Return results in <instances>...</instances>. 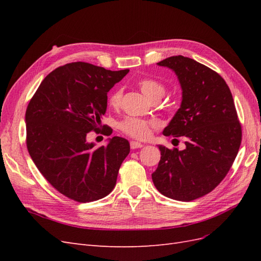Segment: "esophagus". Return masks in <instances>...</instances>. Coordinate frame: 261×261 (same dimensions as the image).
I'll return each mask as SVG.
<instances>
[{
    "label": "esophagus",
    "instance_id": "obj_1",
    "mask_svg": "<svg viewBox=\"0 0 261 261\" xmlns=\"http://www.w3.org/2000/svg\"><path fill=\"white\" fill-rule=\"evenodd\" d=\"M144 145L138 143V141H130V148L132 149H138V148H141Z\"/></svg>",
    "mask_w": 261,
    "mask_h": 261
}]
</instances>
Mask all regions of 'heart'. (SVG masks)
I'll return each mask as SVG.
<instances>
[{"label": "heart", "mask_w": 261, "mask_h": 261, "mask_svg": "<svg viewBox=\"0 0 261 261\" xmlns=\"http://www.w3.org/2000/svg\"><path fill=\"white\" fill-rule=\"evenodd\" d=\"M137 85L141 92L152 101L161 99L165 92L164 85L159 81L153 80V78H141V80L137 82ZM122 96V89L114 88L108 96L109 107H111L113 109L120 107ZM156 127L158 124L155 122L144 120V118L138 117H126L118 124V128H120L124 134H126V135L140 140L147 139L150 136V134H151V129Z\"/></svg>", "instance_id": "1"}]
</instances>
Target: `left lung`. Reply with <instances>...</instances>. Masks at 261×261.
I'll return each mask as SVG.
<instances>
[{
  "label": "left lung",
  "mask_w": 261,
  "mask_h": 261,
  "mask_svg": "<svg viewBox=\"0 0 261 261\" xmlns=\"http://www.w3.org/2000/svg\"><path fill=\"white\" fill-rule=\"evenodd\" d=\"M158 65L174 70L183 90L180 108L163 135L183 137L185 149L159 146L161 159L152 180L169 198L192 201L226 176L242 143V126L231 90L215 70L183 55Z\"/></svg>",
  "instance_id": "1"
}]
</instances>
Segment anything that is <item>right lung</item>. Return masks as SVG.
<instances>
[{
	"mask_svg": "<svg viewBox=\"0 0 261 261\" xmlns=\"http://www.w3.org/2000/svg\"><path fill=\"white\" fill-rule=\"evenodd\" d=\"M129 72L109 70L85 62L55 68L26 110V144L44 178L67 198L91 202L111 193L129 143L113 137L106 146L87 141L90 132L111 135L101 124L108 92Z\"/></svg>",
	"mask_w": 261,
	"mask_h": 261,
	"instance_id": "1",
	"label": "right lung"
}]
</instances>
